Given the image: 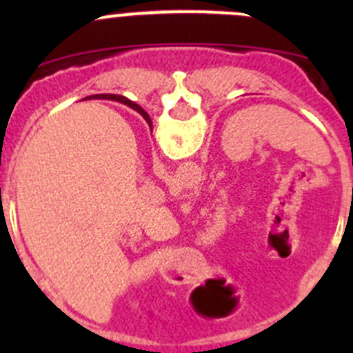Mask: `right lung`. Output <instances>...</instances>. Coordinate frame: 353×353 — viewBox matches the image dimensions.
I'll list each match as a JSON object with an SVG mask.
<instances>
[{"label": "right lung", "mask_w": 353, "mask_h": 353, "mask_svg": "<svg viewBox=\"0 0 353 353\" xmlns=\"http://www.w3.org/2000/svg\"><path fill=\"white\" fill-rule=\"evenodd\" d=\"M105 97H110V99H114V101H119V102H123V104H126L128 105V108H131V109H134V110H137V112H140L141 114V116H143V119L145 121H147V123L148 124H150V126H152V121H150V116H148V114L147 112H145V110L143 109H141L140 108V105H138V104H134V102H131V101H128V99L126 97H121V95H105V94H99V95H95V99H105Z\"/></svg>", "instance_id": "right-lung-1"}]
</instances>
